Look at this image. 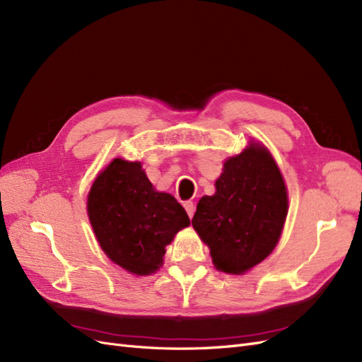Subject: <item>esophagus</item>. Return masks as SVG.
<instances>
[{
	"label": "esophagus",
	"instance_id": "obj_1",
	"mask_svg": "<svg viewBox=\"0 0 362 362\" xmlns=\"http://www.w3.org/2000/svg\"><path fill=\"white\" fill-rule=\"evenodd\" d=\"M183 206H185V211H186V214H188V216L192 218V216H194V212H195L194 203H192V202H186V203H183Z\"/></svg>",
	"mask_w": 362,
	"mask_h": 362
}]
</instances>
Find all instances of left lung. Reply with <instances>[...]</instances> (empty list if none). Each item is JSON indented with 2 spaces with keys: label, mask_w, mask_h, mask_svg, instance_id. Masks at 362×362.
Wrapping results in <instances>:
<instances>
[{
  "label": "left lung",
  "mask_w": 362,
  "mask_h": 362,
  "mask_svg": "<svg viewBox=\"0 0 362 362\" xmlns=\"http://www.w3.org/2000/svg\"><path fill=\"white\" fill-rule=\"evenodd\" d=\"M287 204L275 160L264 147L251 144L226 160L215 195L198 202L192 226L218 271L243 274L274 251Z\"/></svg>",
  "instance_id": "left-lung-1"
}]
</instances>
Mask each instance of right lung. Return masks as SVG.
I'll list each match as a JSON object with an SVG mask.
<instances>
[{"instance_id": "1", "label": "right lung", "mask_w": 362, "mask_h": 362, "mask_svg": "<svg viewBox=\"0 0 362 362\" xmlns=\"http://www.w3.org/2000/svg\"><path fill=\"white\" fill-rule=\"evenodd\" d=\"M87 211L105 254L136 275L158 271L167 245L189 226L185 209L153 189L139 162L119 158L93 183Z\"/></svg>"}]
</instances>
